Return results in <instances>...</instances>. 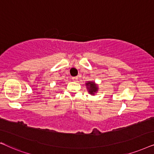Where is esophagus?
I'll list each match as a JSON object with an SVG mask.
<instances>
[{
	"label": "esophagus",
	"mask_w": 154,
	"mask_h": 154,
	"mask_svg": "<svg viewBox=\"0 0 154 154\" xmlns=\"http://www.w3.org/2000/svg\"><path fill=\"white\" fill-rule=\"evenodd\" d=\"M72 80H73L74 82H77V79H78V77H73L72 78Z\"/></svg>",
	"instance_id": "34e87169"
}]
</instances>
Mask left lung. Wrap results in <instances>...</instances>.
I'll return each instance as SVG.
<instances>
[{
	"instance_id": "1",
	"label": "left lung",
	"mask_w": 154,
	"mask_h": 154,
	"mask_svg": "<svg viewBox=\"0 0 154 154\" xmlns=\"http://www.w3.org/2000/svg\"><path fill=\"white\" fill-rule=\"evenodd\" d=\"M86 85L90 94L94 95V94L98 91V86L94 82H88L87 83H86Z\"/></svg>"
}]
</instances>
